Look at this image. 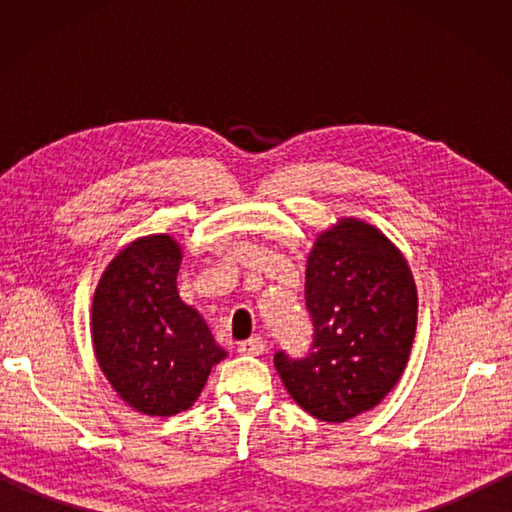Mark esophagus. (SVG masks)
Segmentation results:
<instances>
[{
    "mask_svg": "<svg viewBox=\"0 0 512 512\" xmlns=\"http://www.w3.org/2000/svg\"><path fill=\"white\" fill-rule=\"evenodd\" d=\"M237 352L248 354V356H262L266 352V341L262 339V336H253V339L239 343Z\"/></svg>",
    "mask_w": 512,
    "mask_h": 512,
    "instance_id": "1",
    "label": "esophagus"
}]
</instances>
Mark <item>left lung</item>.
<instances>
[{
	"label": "left lung",
	"instance_id": "obj_1",
	"mask_svg": "<svg viewBox=\"0 0 512 512\" xmlns=\"http://www.w3.org/2000/svg\"><path fill=\"white\" fill-rule=\"evenodd\" d=\"M306 306L310 356L275 354L288 394L321 422L374 409L405 372L416 336L418 290L405 255L380 228L341 217L314 239Z\"/></svg>",
	"mask_w": 512,
	"mask_h": 512
}]
</instances>
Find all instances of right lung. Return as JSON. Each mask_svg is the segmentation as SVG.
I'll return each instance as SVG.
<instances>
[{
  "label": "right lung",
  "mask_w": 512,
  "mask_h": 512,
  "mask_svg": "<svg viewBox=\"0 0 512 512\" xmlns=\"http://www.w3.org/2000/svg\"><path fill=\"white\" fill-rule=\"evenodd\" d=\"M180 244L145 235L118 250L96 284L92 345L101 372L129 407L151 418L189 409L226 352L178 295Z\"/></svg>",
  "instance_id": "1"
}]
</instances>
